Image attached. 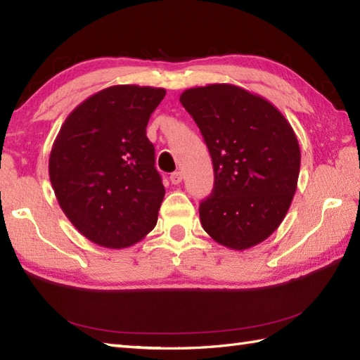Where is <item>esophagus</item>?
<instances>
[{"label":"esophagus","mask_w":360,"mask_h":360,"mask_svg":"<svg viewBox=\"0 0 360 360\" xmlns=\"http://www.w3.org/2000/svg\"><path fill=\"white\" fill-rule=\"evenodd\" d=\"M170 181H172V184H174V186L181 184V182H182V173L181 172H173L170 174Z\"/></svg>","instance_id":"obj_1"}]
</instances>
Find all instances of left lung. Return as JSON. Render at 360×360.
<instances>
[{
	"instance_id": "1",
	"label": "left lung",
	"mask_w": 360,
	"mask_h": 360,
	"mask_svg": "<svg viewBox=\"0 0 360 360\" xmlns=\"http://www.w3.org/2000/svg\"><path fill=\"white\" fill-rule=\"evenodd\" d=\"M179 101L201 129L215 173L200 204L204 231L229 249L257 246L277 231L297 190L292 127L269 101L229 83L186 89Z\"/></svg>"
}]
</instances>
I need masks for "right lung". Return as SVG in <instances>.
<instances>
[{
	"instance_id": "obj_1",
	"label": "right lung",
	"mask_w": 360,
	"mask_h": 360,
	"mask_svg": "<svg viewBox=\"0 0 360 360\" xmlns=\"http://www.w3.org/2000/svg\"><path fill=\"white\" fill-rule=\"evenodd\" d=\"M164 96V88H105L74 108L53 141L49 178L57 201L98 246H133L158 223L165 188L145 128Z\"/></svg>"
}]
</instances>
